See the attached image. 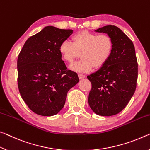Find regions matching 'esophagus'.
Masks as SVG:
<instances>
[{"label":"esophagus","mask_w":150,"mask_h":150,"mask_svg":"<svg viewBox=\"0 0 150 150\" xmlns=\"http://www.w3.org/2000/svg\"><path fill=\"white\" fill-rule=\"evenodd\" d=\"M78 77H79L80 79H82V78H85V75L82 74H78Z\"/></svg>","instance_id":"esophagus-1"}]
</instances>
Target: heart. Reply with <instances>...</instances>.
<instances>
[{"label": "heart", "instance_id": "heart-1", "mask_svg": "<svg viewBox=\"0 0 150 150\" xmlns=\"http://www.w3.org/2000/svg\"><path fill=\"white\" fill-rule=\"evenodd\" d=\"M114 41L106 34H97L84 30L72 37V42L64 40L59 47V52L66 62L72 64L80 57L82 60L71 66L73 70L86 72L104 66L111 57Z\"/></svg>", "mask_w": 150, "mask_h": 150}]
</instances>
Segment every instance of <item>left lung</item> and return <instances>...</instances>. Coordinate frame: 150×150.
I'll use <instances>...</instances> for the list:
<instances>
[{
    "instance_id": "left-lung-1",
    "label": "left lung",
    "mask_w": 150,
    "mask_h": 150,
    "mask_svg": "<svg viewBox=\"0 0 150 150\" xmlns=\"http://www.w3.org/2000/svg\"><path fill=\"white\" fill-rule=\"evenodd\" d=\"M106 33L114 41V50L105 64L88 76L92 84L88 103L99 116L118 114L128 104L136 91L138 64L132 41L116 26L95 30Z\"/></svg>"
}]
</instances>
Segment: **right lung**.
Instances as JSON below:
<instances>
[{
  "instance_id": "right-lung-1",
  "label": "right lung",
  "mask_w": 150,
  "mask_h": 150,
  "mask_svg": "<svg viewBox=\"0 0 150 150\" xmlns=\"http://www.w3.org/2000/svg\"><path fill=\"white\" fill-rule=\"evenodd\" d=\"M72 30L48 26L24 43L17 60L18 87L32 111L43 116L63 108L71 88L79 82L77 73L68 70L59 47Z\"/></svg>"
}]
</instances>
